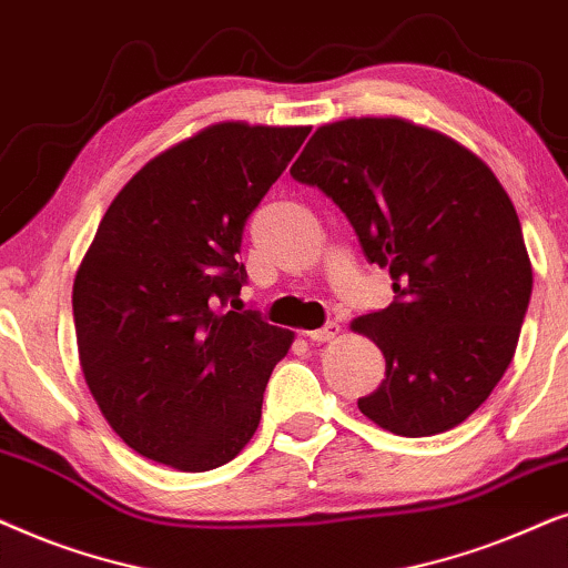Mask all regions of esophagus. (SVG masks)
<instances>
[{
    "instance_id": "esophagus-1",
    "label": "esophagus",
    "mask_w": 568,
    "mask_h": 568,
    "mask_svg": "<svg viewBox=\"0 0 568 568\" xmlns=\"http://www.w3.org/2000/svg\"><path fill=\"white\" fill-rule=\"evenodd\" d=\"M337 332H339V324L337 322H327L322 329L306 332V337L312 339V343H329V339L337 337Z\"/></svg>"
}]
</instances>
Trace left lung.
<instances>
[{
	"instance_id": "left-lung-1",
	"label": "left lung",
	"mask_w": 568,
	"mask_h": 568,
	"mask_svg": "<svg viewBox=\"0 0 568 568\" xmlns=\"http://www.w3.org/2000/svg\"><path fill=\"white\" fill-rule=\"evenodd\" d=\"M291 176L343 210L395 301L358 316L387 361L361 413L397 436L455 428L517 351L532 267L509 194L470 150L403 119L324 124Z\"/></svg>"
}]
</instances>
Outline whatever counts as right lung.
<instances>
[{
  "instance_id": "obj_1",
  "label": "right lung",
  "mask_w": 568,
  "mask_h": 568,
  "mask_svg": "<svg viewBox=\"0 0 568 568\" xmlns=\"http://www.w3.org/2000/svg\"><path fill=\"white\" fill-rule=\"evenodd\" d=\"M312 126L225 121L134 173L72 288L82 374L126 447L205 473L231 463L293 332L239 304L244 225Z\"/></svg>"
}]
</instances>
